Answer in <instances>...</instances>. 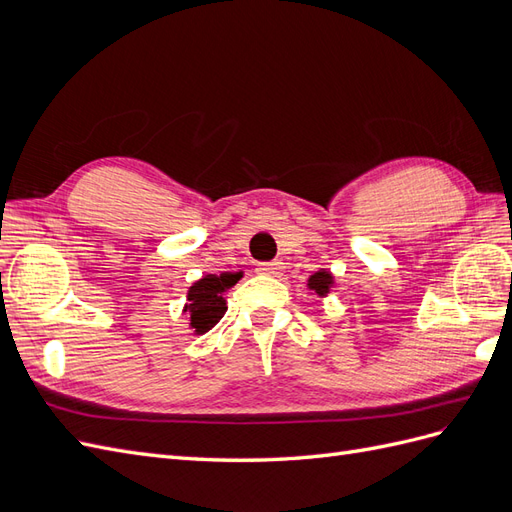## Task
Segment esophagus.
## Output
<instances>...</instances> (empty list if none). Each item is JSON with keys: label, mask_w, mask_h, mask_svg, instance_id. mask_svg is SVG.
Returning <instances> with one entry per match:
<instances>
[{"label": "esophagus", "mask_w": 512, "mask_h": 512, "mask_svg": "<svg viewBox=\"0 0 512 512\" xmlns=\"http://www.w3.org/2000/svg\"><path fill=\"white\" fill-rule=\"evenodd\" d=\"M282 269H284L282 262L280 260H273V262H260L256 271L262 273V275H280Z\"/></svg>", "instance_id": "esophagus-1"}]
</instances>
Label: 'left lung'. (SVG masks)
Wrapping results in <instances>:
<instances>
[{
    "label": "left lung",
    "mask_w": 512,
    "mask_h": 512,
    "mask_svg": "<svg viewBox=\"0 0 512 512\" xmlns=\"http://www.w3.org/2000/svg\"><path fill=\"white\" fill-rule=\"evenodd\" d=\"M307 286L312 288V290L318 294V297H324V294H327L329 288L333 286V275H331L329 271L320 269V271H316L312 277H309Z\"/></svg>",
    "instance_id": "obj_1"
}]
</instances>
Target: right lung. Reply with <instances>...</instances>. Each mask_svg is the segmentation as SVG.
Segmentation results:
<instances>
[{"instance_id":"1","label":"right lung","mask_w":512,"mask_h":512,"mask_svg":"<svg viewBox=\"0 0 512 512\" xmlns=\"http://www.w3.org/2000/svg\"><path fill=\"white\" fill-rule=\"evenodd\" d=\"M241 273L235 275H205L188 290V305L183 312L190 316V327L196 335H203L218 324L226 312L224 292L239 282Z\"/></svg>"}]
</instances>
